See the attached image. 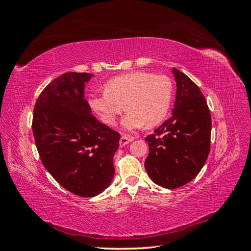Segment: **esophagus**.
Here are the masks:
<instances>
[{
    "mask_svg": "<svg viewBox=\"0 0 251 251\" xmlns=\"http://www.w3.org/2000/svg\"><path fill=\"white\" fill-rule=\"evenodd\" d=\"M133 140H134L133 137H129V135H126V134L122 135L121 139H120V146L123 147V146H125L126 144H128V143L132 142Z\"/></svg>",
    "mask_w": 251,
    "mask_h": 251,
    "instance_id": "esophagus-1",
    "label": "esophagus"
}]
</instances>
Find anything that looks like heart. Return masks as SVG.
Listing matches in <instances>:
<instances>
[{
	"label": "heart",
	"instance_id": "1",
	"mask_svg": "<svg viewBox=\"0 0 251 251\" xmlns=\"http://www.w3.org/2000/svg\"><path fill=\"white\" fill-rule=\"evenodd\" d=\"M104 94L94 95L89 105L104 124L113 126L125 110L122 121L125 130L152 127L164 121L173 101L174 86L166 75L143 71L112 77L104 85Z\"/></svg>",
	"mask_w": 251,
	"mask_h": 251
}]
</instances>
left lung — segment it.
<instances>
[{
    "label": "left lung",
    "mask_w": 251,
    "mask_h": 251,
    "mask_svg": "<svg viewBox=\"0 0 251 251\" xmlns=\"http://www.w3.org/2000/svg\"><path fill=\"white\" fill-rule=\"evenodd\" d=\"M176 82L171 117L145 138L149 154L145 169L151 180L175 189L189 183L203 168L210 150L211 117L198 85L173 68Z\"/></svg>",
    "instance_id": "obj_1"
}]
</instances>
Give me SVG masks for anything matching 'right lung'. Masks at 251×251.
<instances>
[{
    "label": "right lung",
    "instance_id": "add662e5",
    "mask_svg": "<svg viewBox=\"0 0 251 251\" xmlns=\"http://www.w3.org/2000/svg\"><path fill=\"white\" fill-rule=\"evenodd\" d=\"M94 75L66 73L41 92L32 132L43 165L62 187L78 197L98 196L110 185L120 133L99 122L84 99Z\"/></svg>",
    "mask_w": 251,
    "mask_h": 251
}]
</instances>
